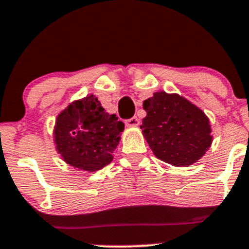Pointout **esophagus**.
Returning <instances> with one entry per match:
<instances>
[{
	"mask_svg": "<svg viewBox=\"0 0 249 249\" xmlns=\"http://www.w3.org/2000/svg\"><path fill=\"white\" fill-rule=\"evenodd\" d=\"M125 125H126V126H139L140 119H139V118H136V117L130 118V119L125 120Z\"/></svg>",
	"mask_w": 249,
	"mask_h": 249,
	"instance_id": "obj_1",
	"label": "esophagus"
}]
</instances>
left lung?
I'll use <instances>...</instances> for the list:
<instances>
[{
	"instance_id": "1",
	"label": "left lung",
	"mask_w": 249,
	"mask_h": 249,
	"mask_svg": "<svg viewBox=\"0 0 249 249\" xmlns=\"http://www.w3.org/2000/svg\"><path fill=\"white\" fill-rule=\"evenodd\" d=\"M142 134L155 157L173 166H189L212 144L207 115L178 94L154 92L143 101Z\"/></svg>"
}]
</instances>
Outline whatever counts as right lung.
<instances>
[{
	"label": "right lung",
	"mask_w": 249,
	"mask_h": 249,
	"mask_svg": "<svg viewBox=\"0 0 249 249\" xmlns=\"http://www.w3.org/2000/svg\"><path fill=\"white\" fill-rule=\"evenodd\" d=\"M124 123L109 114L95 95L71 102L55 120L54 143L66 164L94 172L112 162Z\"/></svg>",
	"instance_id": "right-lung-1"
}]
</instances>
